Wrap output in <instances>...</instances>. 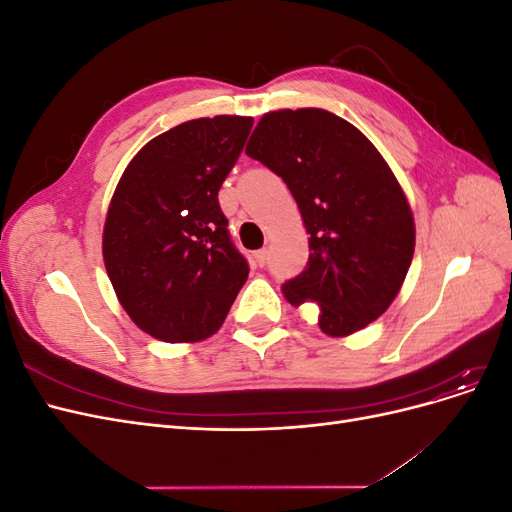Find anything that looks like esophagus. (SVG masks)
<instances>
[{
  "label": "esophagus",
  "mask_w": 512,
  "mask_h": 512,
  "mask_svg": "<svg viewBox=\"0 0 512 512\" xmlns=\"http://www.w3.org/2000/svg\"><path fill=\"white\" fill-rule=\"evenodd\" d=\"M254 258H256V262H258L260 267H265L269 254H267V250H258V252H254Z\"/></svg>",
  "instance_id": "obj_1"
}]
</instances>
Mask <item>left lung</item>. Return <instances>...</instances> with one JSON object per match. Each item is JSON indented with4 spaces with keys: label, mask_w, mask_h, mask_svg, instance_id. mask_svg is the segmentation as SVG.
Instances as JSON below:
<instances>
[{
    "label": "left lung",
    "mask_w": 512,
    "mask_h": 512,
    "mask_svg": "<svg viewBox=\"0 0 512 512\" xmlns=\"http://www.w3.org/2000/svg\"><path fill=\"white\" fill-rule=\"evenodd\" d=\"M245 153L284 179L309 235L305 271L282 286L288 303H316L331 337L380 318L416 239L408 198L380 151L324 108H282L262 115Z\"/></svg>",
    "instance_id": "left-lung-1"
}]
</instances>
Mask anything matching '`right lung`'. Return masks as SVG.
<instances>
[{
	"instance_id": "1",
	"label": "right lung",
	"mask_w": 512,
	"mask_h": 512,
	"mask_svg": "<svg viewBox=\"0 0 512 512\" xmlns=\"http://www.w3.org/2000/svg\"><path fill=\"white\" fill-rule=\"evenodd\" d=\"M254 126L218 115L179 123L136 153L108 205L102 256L138 329L168 344L218 331L247 280L218 192Z\"/></svg>"
}]
</instances>
